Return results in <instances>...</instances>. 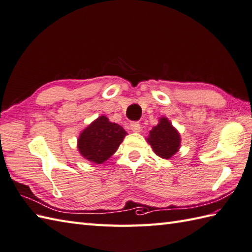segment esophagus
<instances>
[{"instance_id": "34e87169", "label": "esophagus", "mask_w": 252, "mask_h": 252, "mask_svg": "<svg viewBox=\"0 0 252 252\" xmlns=\"http://www.w3.org/2000/svg\"><path fill=\"white\" fill-rule=\"evenodd\" d=\"M130 127H131V130H132L133 132H135V133L140 132V125H139V122H132V124L130 125Z\"/></svg>"}]
</instances>
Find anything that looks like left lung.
Returning a JSON list of instances; mask_svg holds the SVG:
<instances>
[{"label":"left lung","mask_w":252,"mask_h":252,"mask_svg":"<svg viewBox=\"0 0 252 252\" xmlns=\"http://www.w3.org/2000/svg\"><path fill=\"white\" fill-rule=\"evenodd\" d=\"M146 140L157 156L163 159H171L179 151L181 137L177 128L173 126L172 122L166 117H161L159 124L149 131V135Z\"/></svg>","instance_id":"obj_1"}]
</instances>
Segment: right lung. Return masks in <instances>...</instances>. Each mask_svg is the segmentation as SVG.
Here are the masks:
<instances>
[{
    "mask_svg": "<svg viewBox=\"0 0 252 252\" xmlns=\"http://www.w3.org/2000/svg\"><path fill=\"white\" fill-rule=\"evenodd\" d=\"M126 134L121 126L102 115L80 132L77 148L86 160L102 164L116 153Z\"/></svg>",
    "mask_w": 252,
    "mask_h": 252,
    "instance_id": "add662e5",
    "label": "right lung"
}]
</instances>
